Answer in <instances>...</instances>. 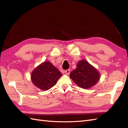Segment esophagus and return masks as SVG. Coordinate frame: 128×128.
Wrapping results in <instances>:
<instances>
[{
    "label": "esophagus",
    "mask_w": 128,
    "mask_h": 128,
    "mask_svg": "<svg viewBox=\"0 0 128 128\" xmlns=\"http://www.w3.org/2000/svg\"><path fill=\"white\" fill-rule=\"evenodd\" d=\"M65 73H66V74L69 75V74H70V69H67V70H66Z\"/></svg>",
    "instance_id": "obj_1"
}]
</instances>
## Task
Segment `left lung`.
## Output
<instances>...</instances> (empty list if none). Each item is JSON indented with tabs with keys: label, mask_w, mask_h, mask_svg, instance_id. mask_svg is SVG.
<instances>
[{
	"label": "left lung",
	"mask_w": 128,
	"mask_h": 128,
	"mask_svg": "<svg viewBox=\"0 0 128 128\" xmlns=\"http://www.w3.org/2000/svg\"><path fill=\"white\" fill-rule=\"evenodd\" d=\"M70 77L79 87L87 89L97 83L100 75L97 69L87 61L81 60L77 63L76 68L70 72Z\"/></svg>",
	"instance_id": "left-lung-1"
}]
</instances>
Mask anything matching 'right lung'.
<instances>
[{
	"instance_id": "right-lung-1",
	"label": "right lung",
	"mask_w": 128,
	"mask_h": 128,
	"mask_svg": "<svg viewBox=\"0 0 128 128\" xmlns=\"http://www.w3.org/2000/svg\"><path fill=\"white\" fill-rule=\"evenodd\" d=\"M61 76L60 71L50 62L45 61L34 69L31 80L34 86L46 91L54 86Z\"/></svg>"
}]
</instances>
